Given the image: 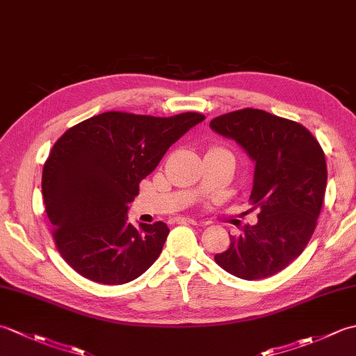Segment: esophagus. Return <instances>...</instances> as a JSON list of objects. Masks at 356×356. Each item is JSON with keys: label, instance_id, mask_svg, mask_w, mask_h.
Instances as JSON below:
<instances>
[{"label": "esophagus", "instance_id": "obj_1", "mask_svg": "<svg viewBox=\"0 0 356 356\" xmlns=\"http://www.w3.org/2000/svg\"><path fill=\"white\" fill-rule=\"evenodd\" d=\"M174 223H191V225H197V220L191 217H185V216H179V217H174L172 218Z\"/></svg>", "mask_w": 356, "mask_h": 356}]
</instances>
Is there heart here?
Instances as JSON below:
<instances>
[{
    "mask_svg": "<svg viewBox=\"0 0 356 356\" xmlns=\"http://www.w3.org/2000/svg\"><path fill=\"white\" fill-rule=\"evenodd\" d=\"M213 149H223V148H213Z\"/></svg>",
    "mask_w": 356,
    "mask_h": 356,
    "instance_id": "b5f03b06",
    "label": "heart"
}]
</instances>
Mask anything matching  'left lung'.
<instances>
[{
	"mask_svg": "<svg viewBox=\"0 0 356 356\" xmlns=\"http://www.w3.org/2000/svg\"><path fill=\"white\" fill-rule=\"evenodd\" d=\"M209 127L255 162L249 200L260 209L257 225L231 236L214 260L249 282L275 275L305 251L315 231L327 182L323 148L301 124L257 108L226 113Z\"/></svg>",
	"mask_w": 356,
	"mask_h": 356,
	"instance_id": "1",
	"label": "left lung"
}]
</instances>
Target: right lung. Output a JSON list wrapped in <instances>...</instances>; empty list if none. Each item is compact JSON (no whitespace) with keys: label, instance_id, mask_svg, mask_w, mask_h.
Wrapping results in <instances>:
<instances>
[{"label":"right lung","instance_id":"1","mask_svg":"<svg viewBox=\"0 0 356 356\" xmlns=\"http://www.w3.org/2000/svg\"><path fill=\"white\" fill-rule=\"evenodd\" d=\"M205 119L200 113L154 118L107 111L69 128L42 168L45 213L63 259L92 282L124 284L140 277L170 229L127 222L128 203L174 142Z\"/></svg>","mask_w":356,"mask_h":356}]
</instances>
